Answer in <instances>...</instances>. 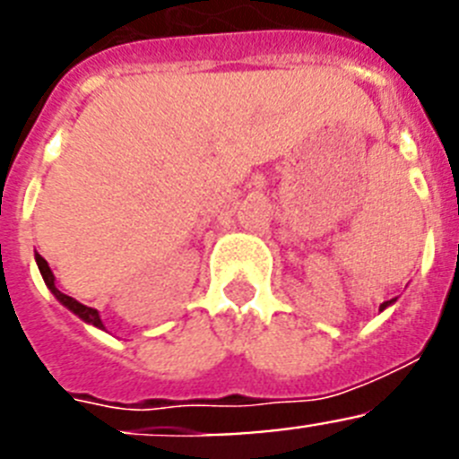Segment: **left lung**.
I'll list each match as a JSON object with an SVG mask.
<instances>
[{"label": "left lung", "instance_id": "1", "mask_svg": "<svg viewBox=\"0 0 459 459\" xmlns=\"http://www.w3.org/2000/svg\"><path fill=\"white\" fill-rule=\"evenodd\" d=\"M391 303H395V299H391V301H384V303H381V306H379V310H386V307L391 306Z\"/></svg>", "mask_w": 459, "mask_h": 459}]
</instances>
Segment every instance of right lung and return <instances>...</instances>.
<instances>
[{"label":"right lung","instance_id":"obj_1","mask_svg":"<svg viewBox=\"0 0 459 459\" xmlns=\"http://www.w3.org/2000/svg\"><path fill=\"white\" fill-rule=\"evenodd\" d=\"M36 264H39L40 275H43V280H46L48 290H50L52 294H55L56 301L62 303V306H66L71 312H75V315H78V317L82 319V322L91 324V326H96V328H105L103 322H100L99 310H93V307L82 306V303L75 301L73 296H68V294H64V291L56 290V285H55V273H52L50 266H48V262H46V259H43V257H40L39 253H36Z\"/></svg>","mask_w":459,"mask_h":459}]
</instances>
